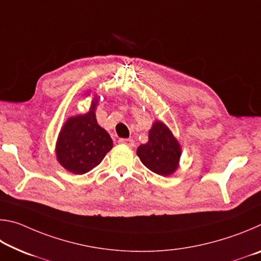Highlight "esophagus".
Here are the masks:
<instances>
[{
    "label": "esophagus",
    "instance_id": "1",
    "mask_svg": "<svg viewBox=\"0 0 261 261\" xmlns=\"http://www.w3.org/2000/svg\"><path fill=\"white\" fill-rule=\"evenodd\" d=\"M118 143L124 144V145H126V146H130V147L135 146V141L132 140V139H124V138H121L120 140H118Z\"/></svg>",
    "mask_w": 261,
    "mask_h": 261
}]
</instances>
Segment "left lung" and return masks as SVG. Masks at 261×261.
Masks as SVG:
<instances>
[{"label": "left lung", "instance_id": "left-lung-1", "mask_svg": "<svg viewBox=\"0 0 261 261\" xmlns=\"http://www.w3.org/2000/svg\"><path fill=\"white\" fill-rule=\"evenodd\" d=\"M182 154L179 143L165 123L155 121L148 132V141L137 148V155L145 167L161 176L174 174Z\"/></svg>", "mask_w": 261, "mask_h": 261}]
</instances>
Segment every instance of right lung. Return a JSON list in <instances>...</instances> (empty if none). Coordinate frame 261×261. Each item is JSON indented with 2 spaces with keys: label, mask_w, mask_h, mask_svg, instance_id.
I'll list each match as a JSON object with an SVG mask.
<instances>
[{
  "label": "right lung",
  "mask_w": 261,
  "mask_h": 261,
  "mask_svg": "<svg viewBox=\"0 0 261 261\" xmlns=\"http://www.w3.org/2000/svg\"><path fill=\"white\" fill-rule=\"evenodd\" d=\"M93 99L88 113L69 117L56 143V158L60 165L72 174H85L100 165L110 149L113 140L96 121Z\"/></svg>",
  "instance_id": "add662e5"
}]
</instances>
